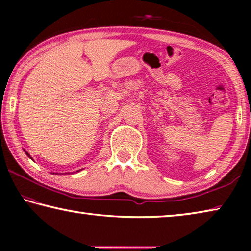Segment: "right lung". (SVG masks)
Returning <instances> with one entry per match:
<instances>
[{"mask_svg":"<svg viewBox=\"0 0 251 251\" xmlns=\"http://www.w3.org/2000/svg\"><path fill=\"white\" fill-rule=\"evenodd\" d=\"M26 155H27V156H29V155H28V154H27V152H26Z\"/></svg>","mask_w":251,"mask_h":251,"instance_id":"add662e5","label":"right lung"}]
</instances>
